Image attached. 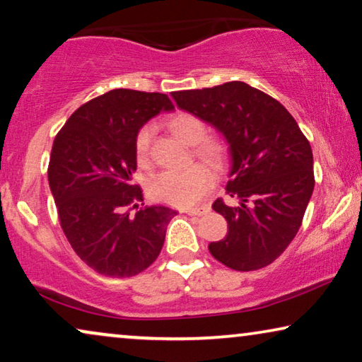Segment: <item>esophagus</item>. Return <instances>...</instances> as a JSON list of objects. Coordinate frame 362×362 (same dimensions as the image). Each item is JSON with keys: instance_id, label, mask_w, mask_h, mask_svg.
I'll list each match as a JSON object with an SVG mask.
<instances>
[{"instance_id": "34e87169", "label": "esophagus", "mask_w": 362, "mask_h": 362, "mask_svg": "<svg viewBox=\"0 0 362 362\" xmlns=\"http://www.w3.org/2000/svg\"><path fill=\"white\" fill-rule=\"evenodd\" d=\"M185 212L187 216H204L209 212V207H201V209H186Z\"/></svg>"}]
</instances>
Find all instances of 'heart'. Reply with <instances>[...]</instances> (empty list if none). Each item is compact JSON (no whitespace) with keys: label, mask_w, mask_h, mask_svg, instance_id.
<instances>
[{"label":"heart","mask_w":362,"mask_h":362,"mask_svg":"<svg viewBox=\"0 0 362 362\" xmlns=\"http://www.w3.org/2000/svg\"><path fill=\"white\" fill-rule=\"evenodd\" d=\"M168 128L176 138L192 146V153L206 165L221 170L229 160V143L219 135H206V122L194 113L180 112L168 120ZM151 127H143L135 138V158L140 168H150ZM214 186V175L204 165L187 166L182 171H166L150 186L153 199L177 207H192L204 199Z\"/></svg>","instance_id":"heart-1"}]
</instances>
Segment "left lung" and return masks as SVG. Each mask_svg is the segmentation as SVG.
<instances>
[{"label": "left lung", "instance_id": "8db88e82", "mask_svg": "<svg viewBox=\"0 0 362 362\" xmlns=\"http://www.w3.org/2000/svg\"><path fill=\"white\" fill-rule=\"evenodd\" d=\"M177 107L214 125L229 143L232 166L226 194L212 209L227 235L211 242L216 260L232 270L264 269L290 245L313 194V153L290 112L245 82L173 92Z\"/></svg>", "mask_w": 362, "mask_h": 362}]
</instances>
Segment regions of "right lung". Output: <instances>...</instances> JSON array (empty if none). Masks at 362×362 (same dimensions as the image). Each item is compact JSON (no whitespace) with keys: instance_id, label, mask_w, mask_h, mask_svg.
<instances>
[{"instance_id":"obj_1","label":"right lung","mask_w":362,"mask_h":362,"mask_svg":"<svg viewBox=\"0 0 362 362\" xmlns=\"http://www.w3.org/2000/svg\"><path fill=\"white\" fill-rule=\"evenodd\" d=\"M175 105L166 93L115 88L83 103L54 138L47 180L69 244L105 276H133L158 259L176 211L143 204L133 182L138 130Z\"/></svg>"}]
</instances>
